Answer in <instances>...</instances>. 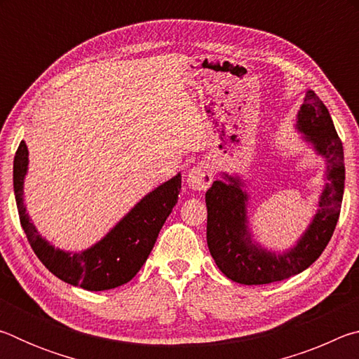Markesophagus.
Returning a JSON list of instances; mask_svg holds the SVG:
<instances>
[{"mask_svg":"<svg viewBox=\"0 0 359 359\" xmlns=\"http://www.w3.org/2000/svg\"><path fill=\"white\" fill-rule=\"evenodd\" d=\"M212 180H214V174L205 165H196L190 169L187 175L188 187L194 191H205L210 187Z\"/></svg>","mask_w":359,"mask_h":359,"instance_id":"esophagus-1","label":"esophagus"}]
</instances>
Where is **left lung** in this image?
Wrapping results in <instances>:
<instances>
[{
  "label": "left lung",
  "instance_id": "left-lung-1",
  "mask_svg": "<svg viewBox=\"0 0 359 359\" xmlns=\"http://www.w3.org/2000/svg\"><path fill=\"white\" fill-rule=\"evenodd\" d=\"M296 128L326 161V180L318 210L296 245L283 253L267 252L252 242L247 228V191L241 179L224 174L205 193L208 205V245L224 276L242 285L280 282L307 269L331 241L344 196V147L332 118L315 92L309 90L297 112Z\"/></svg>",
  "mask_w": 359,
  "mask_h": 359
}]
</instances>
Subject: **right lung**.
Here are the masks:
<instances>
[{
	"instance_id": "add662e5",
	"label": "right lung",
	"mask_w": 359,
	"mask_h": 359,
	"mask_svg": "<svg viewBox=\"0 0 359 359\" xmlns=\"http://www.w3.org/2000/svg\"><path fill=\"white\" fill-rule=\"evenodd\" d=\"M28 169V149L20 142L14 158V193L20 224L36 257L53 276L74 287L102 291L130 282L154 248L158 233L177 204L182 175L155 188L115 224L98 244L81 253L55 248L41 238L23 205V180Z\"/></svg>"
}]
</instances>
